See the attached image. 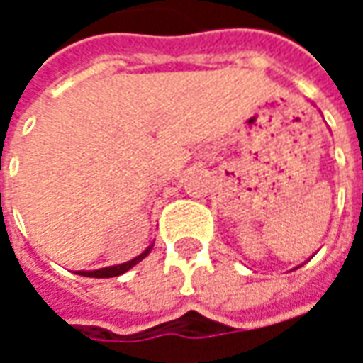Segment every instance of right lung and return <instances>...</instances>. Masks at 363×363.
<instances>
[{
	"label": "right lung",
	"instance_id": "right-lung-1",
	"mask_svg": "<svg viewBox=\"0 0 363 363\" xmlns=\"http://www.w3.org/2000/svg\"><path fill=\"white\" fill-rule=\"evenodd\" d=\"M153 247V245H151ZM151 247H147L145 251L140 255V257H135V259L128 260V262H124V264H116V267H106V268H99V270H91V272H85V270H79V276H89V278H114V276H120V274L128 272L130 268L135 267L140 260H143L147 255H150Z\"/></svg>",
	"mask_w": 363,
	"mask_h": 363
}]
</instances>
